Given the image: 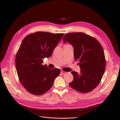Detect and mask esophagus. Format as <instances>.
I'll list each match as a JSON object with an SVG mask.
<instances>
[{"label": "esophagus", "instance_id": "1", "mask_svg": "<svg viewBox=\"0 0 120 120\" xmlns=\"http://www.w3.org/2000/svg\"><path fill=\"white\" fill-rule=\"evenodd\" d=\"M66 72L65 71H61V74H62L63 75H65V74H66Z\"/></svg>", "mask_w": 120, "mask_h": 120}]
</instances>
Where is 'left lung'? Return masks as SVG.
I'll list each match as a JSON object with an SVG mask.
<instances>
[{
  "label": "left lung",
  "instance_id": "obj_1",
  "mask_svg": "<svg viewBox=\"0 0 120 120\" xmlns=\"http://www.w3.org/2000/svg\"><path fill=\"white\" fill-rule=\"evenodd\" d=\"M73 46L75 61H79L80 73L71 71L73 76L69 84L74 90L87 93L99 85L105 72L106 61L104 49L95 38L83 33L66 34L63 38Z\"/></svg>",
  "mask_w": 120,
  "mask_h": 120
}]
</instances>
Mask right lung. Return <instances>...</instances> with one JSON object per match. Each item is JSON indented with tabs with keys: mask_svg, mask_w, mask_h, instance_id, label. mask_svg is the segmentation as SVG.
Wrapping results in <instances>:
<instances>
[{
	"mask_svg": "<svg viewBox=\"0 0 120 120\" xmlns=\"http://www.w3.org/2000/svg\"><path fill=\"white\" fill-rule=\"evenodd\" d=\"M64 34L39 31L28 35L23 40L15 57L18 76L28 92L40 95L48 91L60 73L59 68L42 65L43 59L52 55Z\"/></svg>",
	"mask_w": 120,
	"mask_h": 120,
	"instance_id": "add662e5",
	"label": "right lung"
}]
</instances>
